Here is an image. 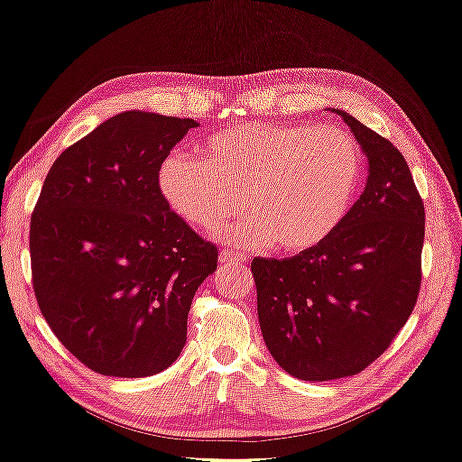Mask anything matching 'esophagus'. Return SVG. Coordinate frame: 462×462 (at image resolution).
Here are the masks:
<instances>
[{"label": "esophagus", "instance_id": "obj_1", "mask_svg": "<svg viewBox=\"0 0 462 462\" xmlns=\"http://www.w3.org/2000/svg\"><path fill=\"white\" fill-rule=\"evenodd\" d=\"M219 261H222V263H246V254H243V253H234V251H222L219 253Z\"/></svg>", "mask_w": 462, "mask_h": 462}]
</instances>
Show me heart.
Segmentation results:
<instances>
[{"label":"heart","instance_id":"obj_1","mask_svg":"<svg viewBox=\"0 0 462 462\" xmlns=\"http://www.w3.org/2000/svg\"><path fill=\"white\" fill-rule=\"evenodd\" d=\"M203 162L184 151L165 157L160 189L170 208L197 230H226L234 243L305 253L332 236L355 201L363 155L338 128L288 122H243L203 144Z\"/></svg>","mask_w":462,"mask_h":462}]
</instances>
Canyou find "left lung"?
<instances>
[{
    "instance_id": "1",
    "label": "left lung",
    "mask_w": 462,
    "mask_h": 462,
    "mask_svg": "<svg viewBox=\"0 0 462 462\" xmlns=\"http://www.w3.org/2000/svg\"><path fill=\"white\" fill-rule=\"evenodd\" d=\"M336 114L367 155L363 195L326 243L251 263L267 348L305 382L361 374L380 359L421 288L425 208L407 160L350 114Z\"/></svg>"
}]
</instances>
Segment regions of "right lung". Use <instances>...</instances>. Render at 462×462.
Instances as JSON below:
<instances>
[{
	"label": "right lung",
	"instance_id": "obj_1",
	"mask_svg": "<svg viewBox=\"0 0 462 462\" xmlns=\"http://www.w3.org/2000/svg\"><path fill=\"white\" fill-rule=\"evenodd\" d=\"M190 118L124 112L53 162L31 217L32 291L68 353L114 377L168 369L217 246L170 209L160 168Z\"/></svg>",
	"mask_w": 462,
	"mask_h": 462
}]
</instances>
